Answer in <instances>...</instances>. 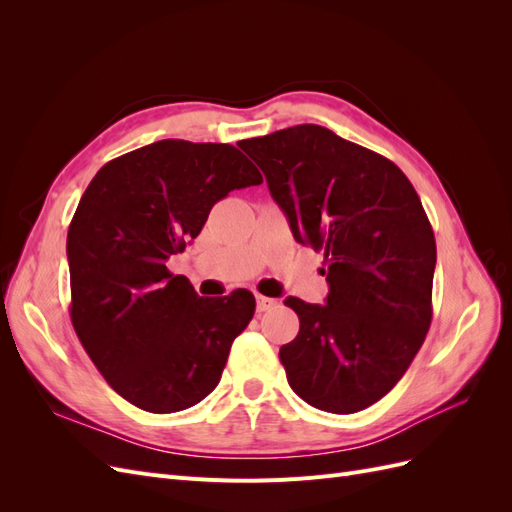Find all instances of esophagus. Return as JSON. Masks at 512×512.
<instances>
[{
	"mask_svg": "<svg viewBox=\"0 0 512 512\" xmlns=\"http://www.w3.org/2000/svg\"><path fill=\"white\" fill-rule=\"evenodd\" d=\"M275 299H269V297H262V294H256V309L258 312L262 314V312H267V309H271V307H275Z\"/></svg>",
	"mask_w": 512,
	"mask_h": 512,
	"instance_id": "esophagus-1",
	"label": "esophagus"
}]
</instances>
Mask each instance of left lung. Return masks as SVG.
Masks as SVG:
<instances>
[{
    "label": "left lung",
    "instance_id": "8db88e82",
    "mask_svg": "<svg viewBox=\"0 0 512 512\" xmlns=\"http://www.w3.org/2000/svg\"><path fill=\"white\" fill-rule=\"evenodd\" d=\"M239 147L265 173L294 239L327 262V303L284 301L301 322L280 348L290 389L333 414L376 404L431 324L436 239L421 198L391 160L314 123Z\"/></svg>",
    "mask_w": 512,
    "mask_h": 512
}]
</instances>
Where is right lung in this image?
<instances>
[{"label": "right lung", "mask_w": 512, "mask_h": 512, "mask_svg": "<svg viewBox=\"0 0 512 512\" xmlns=\"http://www.w3.org/2000/svg\"><path fill=\"white\" fill-rule=\"evenodd\" d=\"M243 153L166 138L104 164L68 228L70 318L89 359L132 406L170 414L218 386L256 301L198 297L166 262L232 190L260 185Z\"/></svg>", "instance_id": "right-lung-1"}]
</instances>
